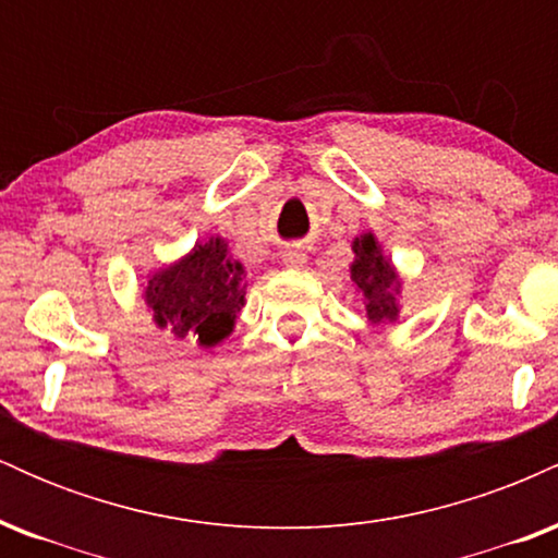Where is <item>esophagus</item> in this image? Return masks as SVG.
Masks as SVG:
<instances>
[{
    "label": "esophagus",
    "mask_w": 558,
    "mask_h": 558,
    "mask_svg": "<svg viewBox=\"0 0 558 558\" xmlns=\"http://www.w3.org/2000/svg\"><path fill=\"white\" fill-rule=\"evenodd\" d=\"M280 257H283V265L286 267H304L306 265V254L304 252H299V248H286L283 254H280Z\"/></svg>",
    "instance_id": "34e87169"
}]
</instances>
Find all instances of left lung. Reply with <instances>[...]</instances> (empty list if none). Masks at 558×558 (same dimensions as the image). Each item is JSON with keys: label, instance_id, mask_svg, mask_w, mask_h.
Returning <instances> with one entry per match:
<instances>
[{"label": "left lung", "instance_id": "8db88e82", "mask_svg": "<svg viewBox=\"0 0 558 558\" xmlns=\"http://www.w3.org/2000/svg\"><path fill=\"white\" fill-rule=\"evenodd\" d=\"M351 248H354V262H351L349 272L364 296L367 319L373 325L396 323V317H399V301H396V296L401 293V278L396 267L383 254L375 233L356 235Z\"/></svg>", "mask_w": 558, "mask_h": 558}]
</instances>
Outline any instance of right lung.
I'll return each instance as SVG.
<instances>
[{"instance_id":"right-lung-1","label":"right lung","mask_w":558,"mask_h":558,"mask_svg":"<svg viewBox=\"0 0 558 558\" xmlns=\"http://www.w3.org/2000/svg\"><path fill=\"white\" fill-rule=\"evenodd\" d=\"M246 270L230 259L228 243L220 235L198 241L183 259L162 267L146 283V306L157 328H168L175 338H196L209 349L233 332L235 317L246 304Z\"/></svg>"}]
</instances>
